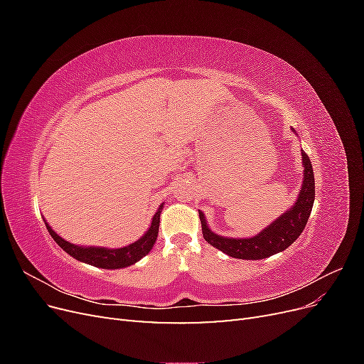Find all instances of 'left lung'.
<instances>
[{
	"mask_svg": "<svg viewBox=\"0 0 364 364\" xmlns=\"http://www.w3.org/2000/svg\"><path fill=\"white\" fill-rule=\"evenodd\" d=\"M294 130V129H293ZM304 165V181L296 203L274 220L259 234L250 238H229L214 234L208 228L205 214L199 211L202 222V234L209 245L225 252L226 255L240 259H262L269 258L274 253H279L293 245L296 238L302 234V230L311 214L314 203V173L313 165L306 153L302 150Z\"/></svg>",
	"mask_w": 364,
	"mask_h": 364,
	"instance_id": "1",
	"label": "left lung"
}]
</instances>
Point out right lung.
<instances>
[{
	"label": "right lung",
	"mask_w": 364,
	"mask_h": 364,
	"mask_svg": "<svg viewBox=\"0 0 364 364\" xmlns=\"http://www.w3.org/2000/svg\"><path fill=\"white\" fill-rule=\"evenodd\" d=\"M164 205L159 206L156 214L151 218V225L147 229V232L142 235L135 243L129 246L119 247V249H107V247H90V246H77L70 243V241L63 240L60 235H58L48 223H46L50 235L56 243L71 255L77 261H82L86 264H91L94 267L100 269H123L129 267L132 264L139 261L142 257H146L147 253L155 246V241L158 238L159 232V217Z\"/></svg>",
	"instance_id": "1"
}]
</instances>
